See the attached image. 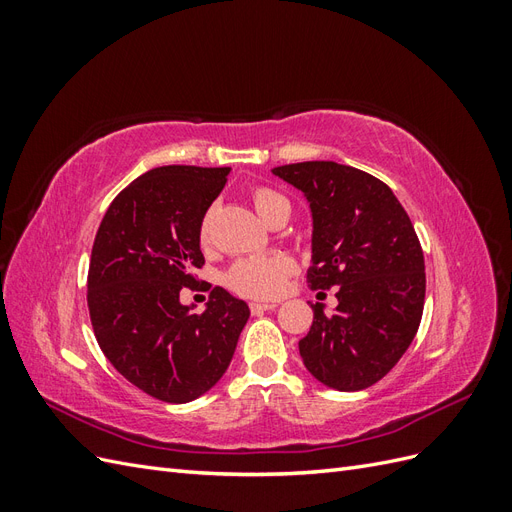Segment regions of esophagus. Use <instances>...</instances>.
<instances>
[{"label":"esophagus","instance_id":"1","mask_svg":"<svg viewBox=\"0 0 512 512\" xmlns=\"http://www.w3.org/2000/svg\"><path fill=\"white\" fill-rule=\"evenodd\" d=\"M275 307H277V303H273V301H267V303L254 301V303H250V312H252L254 316H258V314H262V312H273Z\"/></svg>","mask_w":512,"mask_h":512}]
</instances>
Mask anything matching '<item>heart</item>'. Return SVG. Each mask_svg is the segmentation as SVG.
Instances as JSON below:
<instances>
[{
	"label": "heart",
	"instance_id": "heart-1",
	"mask_svg": "<svg viewBox=\"0 0 512 512\" xmlns=\"http://www.w3.org/2000/svg\"><path fill=\"white\" fill-rule=\"evenodd\" d=\"M252 203L258 211L262 220L269 218V213L280 207L288 205V200L275 192L267 185H258L252 190ZM211 241V220L205 218L200 224V243L209 245ZM294 271V262L288 256L273 254V256H247L239 258L235 265H232L226 275L224 284L237 294L252 299H271L275 294H280L288 275Z\"/></svg>",
	"mask_w": 512,
	"mask_h": 512
}]
</instances>
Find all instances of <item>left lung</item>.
<instances>
[{
  "instance_id": "obj_1",
  "label": "left lung",
  "mask_w": 512,
  "mask_h": 512,
  "mask_svg": "<svg viewBox=\"0 0 512 512\" xmlns=\"http://www.w3.org/2000/svg\"><path fill=\"white\" fill-rule=\"evenodd\" d=\"M299 188L314 218V290L337 286L333 314L312 305L299 342L309 374L337 391H361L404 356L425 305V258L406 209L386 183L337 162L273 168Z\"/></svg>"
}]
</instances>
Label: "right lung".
<instances>
[{
    "mask_svg": "<svg viewBox=\"0 0 512 512\" xmlns=\"http://www.w3.org/2000/svg\"><path fill=\"white\" fill-rule=\"evenodd\" d=\"M230 168L160 166L121 190L91 247L87 307L108 361L143 393L185 404L218 382L250 307L215 286L205 312L181 305L203 269L200 224Z\"/></svg>",
    "mask_w": 512,
    "mask_h": 512,
    "instance_id": "add662e5",
    "label": "right lung"
}]
</instances>
